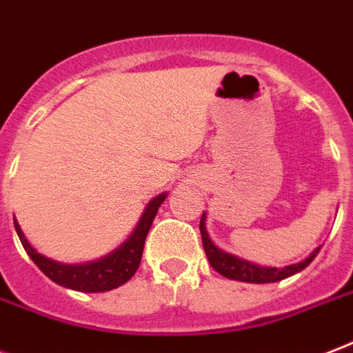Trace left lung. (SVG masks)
Listing matches in <instances>:
<instances>
[{
	"instance_id": "left-lung-1",
	"label": "left lung",
	"mask_w": 353,
	"mask_h": 353,
	"mask_svg": "<svg viewBox=\"0 0 353 353\" xmlns=\"http://www.w3.org/2000/svg\"><path fill=\"white\" fill-rule=\"evenodd\" d=\"M200 231H201V242H203V250L211 266L219 274H222L224 278L236 279V281H246V283H274V281H281V279L294 276L296 272H302L305 266L311 265V261L319 255L320 248L311 252L307 259H303L302 263L296 265L283 266V268H274V266H259L250 263V261L239 259L235 255L225 254L219 246H214V242L211 241V236L205 230V212L201 214L200 220Z\"/></svg>"
}]
</instances>
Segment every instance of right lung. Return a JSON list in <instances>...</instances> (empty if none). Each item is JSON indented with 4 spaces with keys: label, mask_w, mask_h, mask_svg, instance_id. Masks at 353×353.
I'll list each match as a JSON object with an SVG mask.
<instances>
[{
    "label": "right lung",
    "mask_w": 353,
    "mask_h": 353,
    "mask_svg": "<svg viewBox=\"0 0 353 353\" xmlns=\"http://www.w3.org/2000/svg\"><path fill=\"white\" fill-rule=\"evenodd\" d=\"M166 200V194L155 196L148 203L146 211L142 212L139 224L134 231L129 235V239L123 242L122 246H118L114 252L105 255L101 259L92 261V263H83V265H63L57 261H51L44 255H40L37 250L27 242L26 235L21 233L20 225L14 220L16 233L20 236L21 246L27 252V255L33 259V263L39 266L40 270L61 287L72 290H81V292H105L112 290L123 285L125 281L133 278L137 268L141 265L142 250L150 228L153 224V219L157 214L161 203Z\"/></svg>",
    "instance_id": "right-lung-1"
}]
</instances>
